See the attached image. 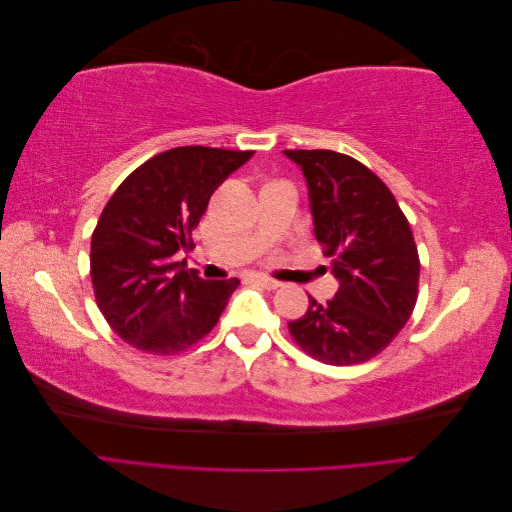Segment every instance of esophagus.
Here are the masks:
<instances>
[{
    "label": "esophagus",
    "mask_w": 512,
    "mask_h": 512,
    "mask_svg": "<svg viewBox=\"0 0 512 512\" xmlns=\"http://www.w3.org/2000/svg\"><path fill=\"white\" fill-rule=\"evenodd\" d=\"M254 282H258L260 286H265L267 290L280 288V282H275V280H271V277H265V275H254Z\"/></svg>",
    "instance_id": "obj_1"
}]
</instances>
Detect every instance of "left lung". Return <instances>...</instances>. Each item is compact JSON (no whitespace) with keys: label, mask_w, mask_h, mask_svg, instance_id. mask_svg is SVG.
Instances as JSON below:
<instances>
[{"label":"left lung","mask_w":512,"mask_h":512,"mask_svg":"<svg viewBox=\"0 0 512 512\" xmlns=\"http://www.w3.org/2000/svg\"><path fill=\"white\" fill-rule=\"evenodd\" d=\"M307 181L314 235L331 258L335 297L288 322L309 356L327 365L363 363L408 322L418 290V252L406 215L367 166L329 149H288Z\"/></svg>","instance_id":"1"}]
</instances>
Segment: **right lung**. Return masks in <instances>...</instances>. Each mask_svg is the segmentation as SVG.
Listing matches in <instances>:
<instances>
[{
	"label": "right lung",
	"mask_w": 512,
	"mask_h": 512,
	"mask_svg": "<svg viewBox=\"0 0 512 512\" xmlns=\"http://www.w3.org/2000/svg\"><path fill=\"white\" fill-rule=\"evenodd\" d=\"M254 151L175 147L138 166L108 200L91 237V282L113 331L138 350L175 354L203 339L239 280L185 269L211 194Z\"/></svg>",
	"instance_id": "right-lung-1"
}]
</instances>
